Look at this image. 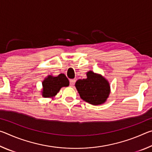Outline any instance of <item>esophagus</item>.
<instances>
[{
  "label": "esophagus",
  "instance_id": "34e87169",
  "mask_svg": "<svg viewBox=\"0 0 152 152\" xmlns=\"http://www.w3.org/2000/svg\"><path fill=\"white\" fill-rule=\"evenodd\" d=\"M75 82H76V80L75 79H71V80H70V85L71 86H73L74 84H75Z\"/></svg>",
  "mask_w": 152,
  "mask_h": 152
}]
</instances>
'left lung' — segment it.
Instances as JSON below:
<instances>
[{"instance_id": "1", "label": "left lung", "mask_w": 152, "mask_h": 152, "mask_svg": "<svg viewBox=\"0 0 152 152\" xmlns=\"http://www.w3.org/2000/svg\"><path fill=\"white\" fill-rule=\"evenodd\" d=\"M86 74L87 78L78 80L75 84L81 99L94 105L104 103L110 93L109 82L102 76L92 71Z\"/></svg>"}]
</instances>
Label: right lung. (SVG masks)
<instances>
[{
	"label": "right lung",
	"mask_w": 152,
	"mask_h": 152,
	"mask_svg": "<svg viewBox=\"0 0 152 152\" xmlns=\"http://www.w3.org/2000/svg\"><path fill=\"white\" fill-rule=\"evenodd\" d=\"M43 97H52L57 94L61 87L69 86V80L64 74H59L58 76L53 77L48 76L42 82Z\"/></svg>",
	"instance_id": "obj_1"
}]
</instances>
